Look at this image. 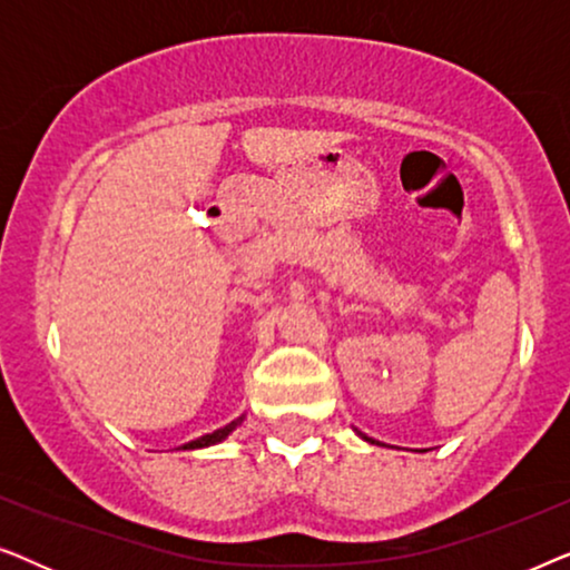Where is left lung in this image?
I'll return each mask as SVG.
<instances>
[{"label":"left lung","mask_w":570,"mask_h":570,"mask_svg":"<svg viewBox=\"0 0 570 570\" xmlns=\"http://www.w3.org/2000/svg\"><path fill=\"white\" fill-rule=\"evenodd\" d=\"M355 433H357V435H361V439H363V441H368V443H376V446H381V443H379V441H373V439H368V435H365V433H361V431H355Z\"/></svg>","instance_id":"left-lung-1"}]
</instances>
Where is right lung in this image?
<instances>
[{"instance_id": "1", "label": "right lung", "mask_w": 570, "mask_h": 570, "mask_svg": "<svg viewBox=\"0 0 570 570\" xmlns=\"http://www.w3.org/2000/svg\"><path fill=\"white\" fill-rule=\"evenodd\" d=\"M244 423V415H240L238 420H233V423L217 428V431L207 433V435H199V439H194L189 443H184V446H178V451H194V449H207V446H217V443H223L228 435L236 431V428Z\"/></svg>"}]
</instances>
